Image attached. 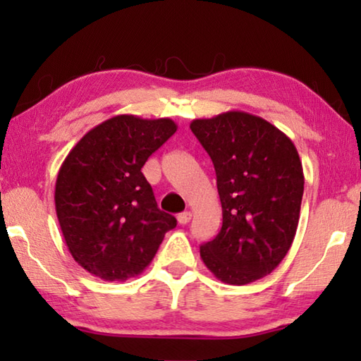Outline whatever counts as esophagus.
<instances>
[{
    "instance_id": "obj_1",
    "label": "esophagus",
    "mask_w": 361,
    "mask_h": 361,
    "mask_svg": "<svg viewBox=\"0 0 361 361\" xmlns=\"http://www.w3.org/2000/svg\"><path fill=\"white\" fill-rule=\"evenodd\" d=\"M191 212H183V213H178V216H176V219H178L180 224H188L189 221H191Z\"/></svg>"
}]
</instances>
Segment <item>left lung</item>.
<instances>
[{
    "mask_svg": "<svg viewBox=\"0 0 361 361\" xmlns=\"http://www.w3.org/2000/svg\"><path fill=\"white\" fill-rule=\"evenodd\" d=\"M191 130L216 172L223 226L200 245L218 280L247 285L269 276L295 239L304 192L302 164L291 140L245 111L194 119Z\"/></svg>",
    "mask_w": 361,
    "mask_h": 361,
    "instance_id": "8db88e82",
    "label": "left lung"
}]
</instances>
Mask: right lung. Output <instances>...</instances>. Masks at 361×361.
Returning <instances> with one entry per match:
<instances>
[{"mask_svg": "<svg viewBox=\"0 0 361 361\" xmlns=\"http://www.w3.org/2000/svg\"><path fill=\"white\" fill-rule=\"evenodd\" d=\"M176 132L169 118L121 114L79 140L59 170L56 212L70 253L106 282L145 271L175 216L159 210L142 169Z\"/></svg>", "mask_w": 361, "mask_h": 361, "instance_id": "obj_1", "label": "right lung"}]
</instances>
